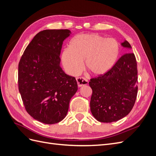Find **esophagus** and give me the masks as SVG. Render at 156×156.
<instances>
[{
    "instance_id": "obj_1",
    "label": "esophagus",
    "mask_w": 156,
    "mask_h": 156,
    "mask_svg": "<svg viewBox=\"0 0 156 156\" xmlns=\"http://www.w3.org/2000/svg\"><path fill=\"white\" fill-rule=\"evenodd\" d=\"M76 81L77 83V85L79 87H81L82 86L86 85L88 83V80L86 79H84L83 77H77L76 78Z\"/></svg>"
}]
</instances>
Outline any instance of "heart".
Here are the masks:
<instances>
[{"instance_id": "heart-1", "label": "heart", "mask_w": 156, "mask_h": 156, "mask_svg": "<svg viewBox=\"0 0 156 156\" xmlns=\"http://www.w3.org/2000/svg\"><path fill=\"white\" fill-rule=\"evenodd\" d=\"M119 53V44L115 39L105 38L96 33L82 34L71 40L69 48L62 52L61 60L70 75L81 73L84 60L87 70L95 76H101L114 66Z\"/></svg>"}]
</instances>
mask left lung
Instances as JSON below:
<instances>
[{"mask_svg": "<svg viewBox=\"0 0 156 156\" xmlns=\"http://www.w3.org/2000/svg\"><path fill=\"white\" fill-rule=\"evenodd\" d=\"M121 45L131 49L126 40ZM137 83L136 61L132 53L122 55L106 74L91 79L90 105L94 118L99 122L110 123L128 115L137 95Z\"/></svg>", "mask_w": 156, "mask_h": 156, "instance_id": "1", "label": "left lung"}]
</instances>
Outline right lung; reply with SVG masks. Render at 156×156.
I'll use <instances>...</instances> for the list:
<instances>
[{
    "label": "right lung",
    "mask_w": 156,
    "mask_h": 156,
    "mask_svg": "<svg viewBox=\"0 0 156 156\" xmlns=\"http://www.w3.org/2000/svg\"><path fill=\"white\" fill-rule=\"evenodd\" d=\"M71 31L44 30L37 33L19 63L18 86L27 112L46 124L62 120L71 98L77 91L75 77L61 68L60 55Z\"/></svg>",
    "instance_id": "1"
}]
</instances>
